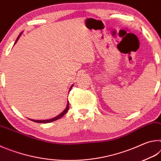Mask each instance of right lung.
Listing matches in <instances>:
<instances>
[{
    "mask_svg": "<svg viewBox=\"0 0 161 161\" xmlns=\"http://www.w3.org/2000/svg\"><path fill=\"white\" fill-rule=\"evenodd\" d=\"M21 34H22V32L19 35V36L18 37V38H17V40H16V41L15 42V44L16 42H17V41L18 40V39H19V37H20V36L21 35ZM14 44V45H15ZM73 85H74V84H72V86H70V88H69V92L71 90V89H72V86H73ZM69 102H67V107H66V108H65V109L62 111V112L61 113V114H59L58 116H55V117H54V118H53V119H47V120H34V119H29L30 120H31V121H34V122H37V123H42V124H46V123H50V122H53V121H56V120H58V119H60L61 117H62L65 114H66L67 112V111H68V109H69Z\"/></svg>",
    "mask_w": 161,
    "mask_h": 161,
    "instance_id": "obj_1",
    "label": "right lung"
}]
</instances>
